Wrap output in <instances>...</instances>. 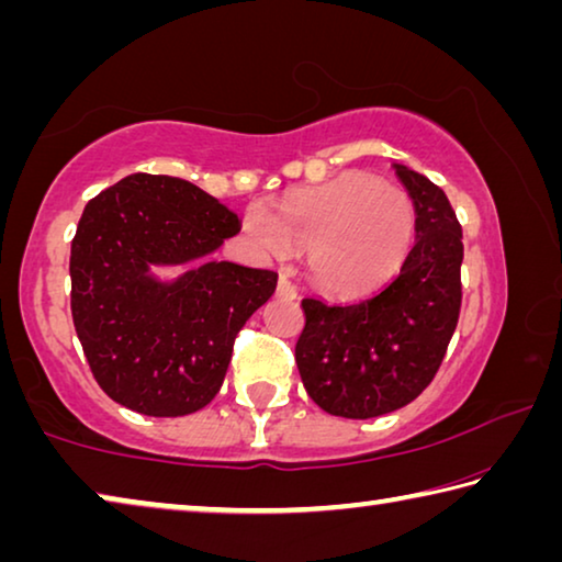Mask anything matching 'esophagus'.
Instances as JSON below:
<instances>
[{"label":"esophagus","mask_w":562,"mask_h":562,"mask_svg":"<svg viewBox=\"0 0 562 562\" xmlns=\"http://www.w3.org/2000/svg\"><path fill=\"white\" fill-rule=\"evenodd\" d=\"M278 292L282 294V297H290V300L294 297V294H297V290H294V284L288 278H284V274L278 280Z\"/></svg>","instance_id":"esophagus-1"}]
</instances>
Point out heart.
Listing matches in <instances>:
<instances>
[{
  "instance_id": "b5f03b06",
  "label": "heart",
  "mask_w": 562,
  "mask_h": 562,
  "mask_svg": "<svg viewBox=\"0 0 562 562\" xmlns=\"http://www.w3.org/2000/svg\"><path fill=\"white\" fill-rule=\"evenodd\" d=\"M414 225L412 198L364 173L300 190L278 217L252 203L243 221L262 252L284 258L294 247L310 250V278L331 294H359L392 274L412 247Z\"/></svg>"
}]
</instances>
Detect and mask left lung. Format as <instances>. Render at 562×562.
<instances>
[{
    "label": "left lung",
    "instance_id": "obj_1",
    "mask_svg": "<svg viewBox=\"0 0 562 562\" xmlns=\"http://www.w3.org/2000/svg\"><path fill=\"white\" fill-rule=\"evenodd\" d=\"M416 211V240L392 282L364 300L304 297L294 345L312 402L345 418L382 416L424 392L461 315V223L443 190L394 166Z\"/></svg>",
    "mask_w": 562,
    "mask_h": 562
}]
</instances>
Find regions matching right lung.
Masks as SVG:
<instances>
[{
    "label": "right lung",
    "mask_w": 562,
    "mask_h": 562,
    "mask_svg": "<svg viewBox=\"0 0 562 562\" xmlns=\"http://www.w3.org/2000/svg\"><path fill=\"white\" fill-rule=\"evenodd\" d=\"M243 221L173 176L133 173L83 207L71 240V317L91 374L113 402L186 416L221 392L237 331L278 272L207 260ZM195 261L176 283L150 263Z\"/></svg>",
    "instance_id": "obj_1"
}]
</instances>
